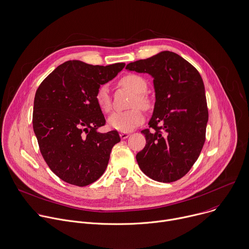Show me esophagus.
Instances as JSON below:
<instances>
[{"label": "esophagus", "instance_id": "esophagus-1", "mask_svg": "<svg viewBox=\"0 0 249 249\" xmlns=\"http://www.w3.org/2000/svg\"><path fill=\"white\" fill-rule=\"evenodd\" d=\"M129 136H130L129 132H121L120 133V138L121 139H127Z\"/></svg>", "mask_w": 249, "mask_h": 249}]
</instances>
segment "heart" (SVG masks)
Here are the masks:
<instances>
[{"label":"heart","instance_id":"1","mask_svg":"<svg viewBox=\"0 0 249 249\" xmlns=\"http://www.w3.org/2000/svg\"><path fill=\"white\" fill-rule=\"evenodd\" d=\"M119 84L135 93L130 103V107L134 108L124 112L112 113L108 117L107 123L111 129L120 132H130L144 121L142 111L137 107H140L142 109H148L150 107L149 100L144 95L147 90V83L142 76L135 73H129L119 80ZM95 100L99 108L103 112H109L111 108V101L107 85L103 84L97 89Z\"/></svg>","mask_w":249,"mask_h":249}]
</instances>
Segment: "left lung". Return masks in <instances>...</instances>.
Wrapping results in <instances>:
<instances>
[{
	"label": "left lung",
	"instance_id": "obj_1",
	"mask_svg": "<svg viewBox=\"0 0 249 249\" xmlns=\"http://www.w3.org/2000/svg\"><path fill=\"white\" fill-rule=\"evenodd\" d=\"M126 69L150 74L155 89L149 129L142 131L146 143L136 155L139 166L154 181L175 182L191 170L205 142L208 108L202 78L189 61L168 51L130 62Z\"/></svg>",
	"mask_w": 249,
	"mask_h": 249
}]
</instances>
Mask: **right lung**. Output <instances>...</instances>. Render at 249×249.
Listing matches in <instances>:
<instances>
[{
  "label": "right lung",
  "mask_w": 249,
  "mask_h": 249,
  "mask_svg": "<svg viewBox=\"0 0 249 249\" xmlns=\"http://www.w3.org/2000/svg\"><path fill=\"white\" fill-rule=\"evenodd\" d=\"M124 66L68 60L36 91L32 123L40 151L50 169L70 185L85 187L96 182L107 167L113 145L120 142L116 130L97 132L106 119L95 95Z\"/></svg>",
  "instance_id": "add662e5"
}]
</instances>
